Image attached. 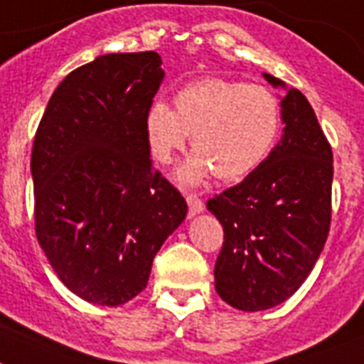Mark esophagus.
Wrapping results in <instances>:
<instances>
[{"mask_svg":"<svg viewBox=\"0 0 364 364\" xmlns=\"http://www.w3.org/2000/svg\"><path fill=\"white\" fill-rule=\"evenodd\" d=\"M187 203H188V215H191V217H196V215H200V213L203 211V202L198 196H194V194H188Z\"/></svg>","mask_w":364,"mask_h":364,"instance_id":"esophagus-1","label":"esophagus"}]
</instances>
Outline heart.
I'll return each mask as SVG.
<instances>
[{
    "label": "heart",
    "instance_id": "b5f03b06",
    "mask_svg": "<svg viewBox=\"0 0 364 364\" xmlns=\"http://www.w3.org/2000/svg\"><path fill=\"white\" fill-rule=\"evenodd\" d=\"M280 131L277 97L258 84L202 78L177 91L172 106L155 100L146 114L153 161L168 164L192 134L194 155L177 170V181L196 187L217 172L224 181L249 176L265 161Z\"/></svg>",
    "mask_w": 364,
    "mask_h": 364
}]
</instances>
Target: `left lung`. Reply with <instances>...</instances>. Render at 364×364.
Segmentation results:
<instances>
[{"label":"left lung","instance_id":"obj_1","mask_svg":"<svg viewBox=\"0 0 364 364\" xmlns=\"http://www.w3.org/2000/svg\"><path fill=\"white\" fill-rule=\"evenodd\" d=\"M282 90V136L262 164L208 209L224 228L215 289L245 312L284 303L320 258L331 224L333 151L306 97L264 73Z\"/></svg>","mask_w":364,"mask_h":364}]
</instances>
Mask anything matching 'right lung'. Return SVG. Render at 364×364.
<instances>
[{
    "mask_svg": "<svg viewBox=\"0 0 364 364\" xmlns=\"http://www.w3.org/2000/svg\"><path fill=\"white\" fill-rule=\"evenodd\" d=\"M162 80L156 52L99 55L55 87L35 134L38 245L59 280L93 305L134 299L187 217L147 149L146 114Z\"/></svg>",
    "mask_w": 364,
    "mask_h": 364,
    "instance_id": "right-lung-1",
    "label": "right lung"
}]
</instances>
